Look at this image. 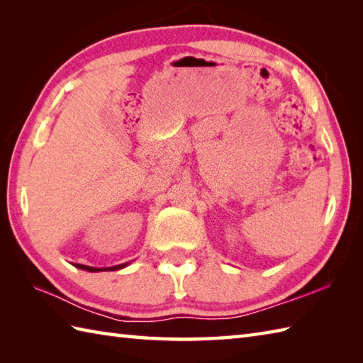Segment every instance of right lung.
Returning a JSON list of instances; mask_svg holds the SVG:
<instances>
[{
	"mask_svg": "<svg viewBox=\"0 0 363 363\" xmlns=\"http://www.w3.org/2000/svg\"><path fill=\"white\" fill-rule=\"evenodd\" d=\"M74 267H78L81 269H86V272L98 273V272H115V269H120L123 267H126V264H121V265H117V267H111V268H95V267H87V265H81V264H76Z\"/></svg>",
	"mask_w": 363,
	"mask_h": 363,
	"instance_id": "right-lung-1",
	"label": "right lung"
}]
</instances>
